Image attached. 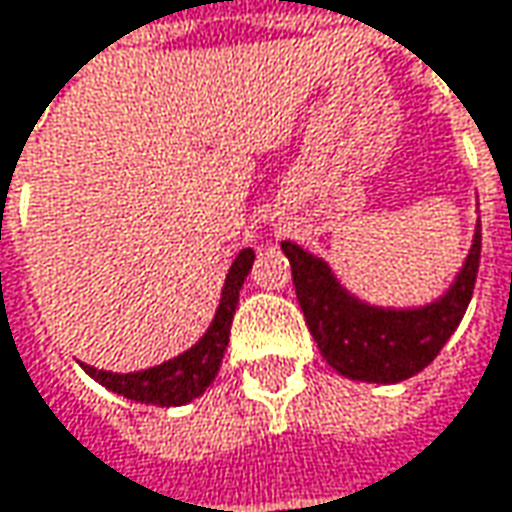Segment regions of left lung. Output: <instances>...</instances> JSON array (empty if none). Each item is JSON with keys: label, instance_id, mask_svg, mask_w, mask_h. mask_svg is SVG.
<instances>
[{"label": "left lung", "instance_id": "8db88e82", "mask_svg": "<svg viewBox=\"0 0 512 512\" xmlns=\"http://www.w3.org/2000/svg\"><path fill=\"white\" fill-rule=\"evenodd\" d=\"M282 253L291 262L300 309L326 364L347 379L393 384L425 370L463 320L481 262V230L475 233L466 265L446 297L405 311L358 303L335 282L326 262L294 241H282Z\"/></svg>", "mask_w": 512, "mask_h": 512}]
</instances>
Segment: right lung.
Masks as SVG:
<instances>
[{"mask_svg": "<svg viewBox=\"0 0 512 512\" xmlns=\"http://www.w3.org/2000/svg\"><path fill=\"white\" fill-rule=\"evenodd\" d=\"M253 250H241L227 274L224 291H221V306L215 311L212 326L206 329L201 341L192 349H186L183 355L165 361L160 367L142 370V373H107V370H95L90 364H84V370L90 373L98 384H104L107 390L133 399V402H145V405H186L195 396H201L209 384L215 382L221 358L230 344V326H233V314L238 306V291L244 285V276L253 268Z\"/></svg>", "mask_w": 512, "mask_h": 512, "instance_id": "obj_1", "label": "right lung"}]
</instances>
